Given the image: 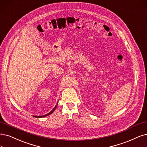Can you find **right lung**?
<instances>
[{"mask_svg":"<svg viewBox=\"0 0 147 147\" xmlns=\"http://www.w3.org/2000/svg\"><path fill=\"white\" fill-rule=\"evenodd\" d=\"M57 104H58V102H57V104L56 105V106L54 107V108H53V109L50 112V113H47V114H46V115H43V116H33L34 117H37V118H41V117H46V116H49V115H50L51 114H52L54 111V110H56V107H57Z\"/></svg>","mask_w":147,"mask_h":147,"instance_id":"right-lung-1","label":"right lung"}]
</instances>
